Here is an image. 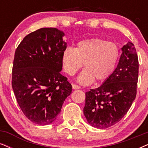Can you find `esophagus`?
Returning <instances> with one entry per match:
<instances>
[{"mask_svg":"<svg viewBox=\"0 0 148 148\" xmlns=\"http://www.w3.org/2000/svg\"><path fill=\"white\" fill-rule=\"evenodd\" d=\"M72 88L73 89H80V87L79 86H78L77 85H75V84H72Z\"/></svg>","mask_w":148,"mask_h":148,"instance_id":"34e87169","label":"esophagus"}]
</instances>
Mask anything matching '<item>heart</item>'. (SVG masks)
Instances as JSON below:
<instances>
[{"label":"heart","instance_id":"b5f03b06","mask_svg":"<svg viewBox=\"0 0 148 148\" xmlns=\"http://www.w3.org/2000/svg\"><path fill=\"white\" fill-rule=\"evenodd\" d=\"M120 50L115 43L99 37L80 40L76 48L68 46L62 53L63 70L74 75L82 68L85 69L76 78L83 85H91L96 80L103 83L111 77L118 63Z\"/></svg>","mask_w":148,"mask_h":148}]
</instances>
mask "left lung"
I'll use <instances>...</instances> for the list:
<instances>
[{
	"label": "left lung",
	"mask_w": 148,
	"mask_h": 148,
	"mask_svg": "<svg viewBox=\"0 0 148 148\" xmlns=\"http://www.w3.org/2000/svg\"><path fill=\"white\" fill-rule=\"evenodd\" d=\"M122 53L111 77L85 93L83 113L88 124L103 129L124 117L136 98L139 61L132 43L121 48Z\"/></svg>",
	"instance_id": "1"
}]
</instances>
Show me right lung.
Masks as SVG:
<instances>
[{"mask_svg":"<svg viewBox=\"0 0 148 148\" xmlns=\"http://www.w3.org/2000/svg\"><path fill=\"white\" fill-rule=\"evenodd\" d=\"M65 33L42 28L27 35L15 52L12 88L26 117L35 124L48 125L57 119L72 85L62 70Z\"/></svg>","mask_w":148,"mask_h":148,"instance_id":"add662e5","label":"right lung"}]
</instances>
